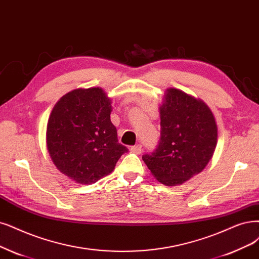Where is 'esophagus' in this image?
Here are the masks:
<instances>
[{"label":"esophagus","mask_w":259,"mask_h":259,"mask_svg":"<svg viewBox=\"0 0 259 259\" xmlns=\"http://www.w3.org/2000/svg\"><path fill=\"white\" fill-rule=\"evenodd\" d=\"M131 151H132V152H135V154H138V155H140L141 152H142V145L138 144V145L132 146V147H131Z\"/></svg>","instance_id":"esophagus-1"}]
</instances>
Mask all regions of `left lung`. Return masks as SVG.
Listing matches in <instances>:
<instances>
[{"label": "left lung", "instance_id": "8db88e82", "mask_svg": "<svg viewBox=\"0 0 259 259\" xmlns=\"http://www.w3.org/2000/svg\"><path fill=\"white\" fill-rule=\"evenodd\" d=\"M160 118L159 144L142 159L161 184L181 185L200 173L212 158L218 140L215 119L204 101L176 89L166 90Z\"/></svg>", "mask_w": 259, "mask_h": 259}]
</instances>
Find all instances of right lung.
<instances>
[{
  "label": "right lung",
  "instance_id": "add662e5",
  "mask_svg": "<svg viewBox=\"0 0 259 259\" xmlns=\"http://www.w3.org/2000/svg\"><path fill=\"white\" fill-rule=\"evenodd\" d=\"M111 99L100 88L78 89L56 102L48 120L47 148L62 174L81 185L109 175L126 146L111 121Z\"/></svg>",
  "mask_w": 259,
  "mask_h": 259
}]
</instances>
